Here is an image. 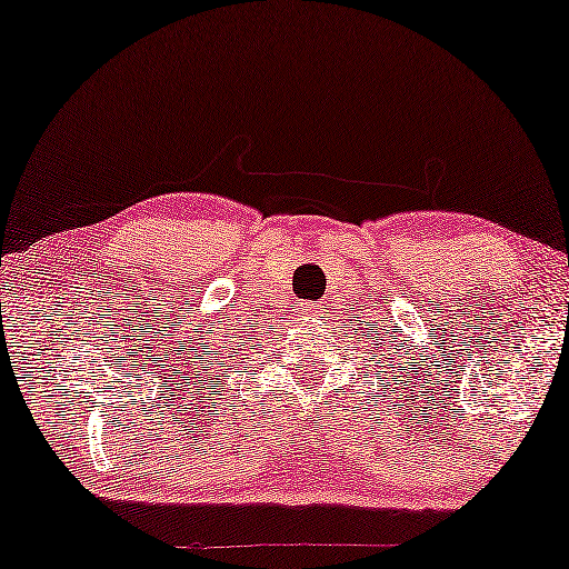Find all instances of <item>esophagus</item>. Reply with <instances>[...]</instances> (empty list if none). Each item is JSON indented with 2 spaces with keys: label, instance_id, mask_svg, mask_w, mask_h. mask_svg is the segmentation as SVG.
Returning <instances> with one entry per match:
<instances>
[{
  "label": "esophagus",
  "instance_id": "34e87169",
  "mask_svg": "<svg viewBox=\"0 0 569 569\" xmlns=\"http://www.w3.org/2000/svg\"><path fill=\"white\" fill-rule=\"evenodd\" d=\"M296 311L299 313H307V317H313V313H319V309L313 307L311 301H296V307H293Z\"/></svg>",
  "mask_w": 569,
  "mask_h": 569
}]
</instances>
